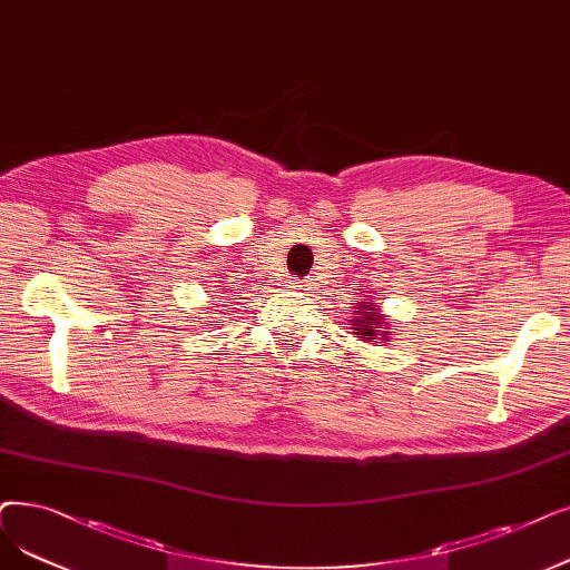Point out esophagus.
I'll use <instances>...</instances> for the list:
<instances>
[{"label":"esophagus","instance_id":"1","mask_svg":"<svg viewBox=\"0 0 570 570\" xmlns=\"http://www.w3.org/2000/svg\"><path fill=\"white\" fill-rule=\"evenodd\" d=\"M286 286H288V288H293V291H301V288H303V291H309V288H314L309 279H298V277L288 279V282H286Z\"/></svg>","mask_w":570,"mask_h":570}]
</instances>
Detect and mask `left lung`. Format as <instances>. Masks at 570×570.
Returning a JSON list of instances; mask_svg holds the SVG:
<instances>
[{"label": "left lung", "mask_w": 570, "mask_h": 570, "mask_svg": "<svg viewBox=\"0 0 570 570\" xmlns=\"http://www.w3.org/2000/svg\"><path fill=\"white\" fill-rule=\"evenodd\" d=\"M354 318H350V331L354 333V337L370 342V344H377L384 346V342H391L393 331L391 328V321H386V314L382 312L380 303L375 301H361L354 303Z\"/></svg>", "instance_id": "1"}]
</instances>
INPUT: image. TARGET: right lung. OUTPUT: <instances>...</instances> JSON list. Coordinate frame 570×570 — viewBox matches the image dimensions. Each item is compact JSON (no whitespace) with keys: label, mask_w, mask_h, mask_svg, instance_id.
<instances>
[{"label":"right lung","mask_w":570,"mask_h":570,"mask_svg":"<svg viewBox=\"0 0 570 570\" xmlns=\"http://www.w3.org/2000/svg\"><path fill=\"white\" fill-rule=\"evenodd\" d=\"M216 312H218V309H216ZM220 324H224V321H220V318H218V321H209V326H214V328L220 326Z\"/></svg>","instance_id":"1"}]
</instances>
